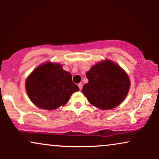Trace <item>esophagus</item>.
Returning <instances> with one entry per match:
<instances>
[{
	"mask_svg": "<svg viewBox=\"0 0 159 159\" xmlns=\"http://www.w3.org/2000/svg\"><path fill=\"white\" fill-rule=\"evenodd\" d=\"M78 87H79L80 90H82V87H83V84H82L81 82V83H79V84H78Z\"/></svg>",
	"mask_w": 159,
	"mask_h": 159,
	"instance_id": "34e87169",
	"label": "esophagus"
}]
</instances>
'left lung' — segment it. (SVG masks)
<instances>
[{
    "label": "left lung",
    "instance_id": "left-lung-1",
    "mask_svg": "<svg viewBox=\"0 0 159 159\" xmlns=\"http://www.w3.org/2000/svg\"><path fill=\"white\" fill-rule=\"evenodd\" d=\"M88 83L82 93L91 105L110 110L124 101L130 88V79L125 71L111 60H105L93 66L86 74Z\"/></svg>",
    "mask_w": 159,
    "mask_h": 159
}]
</instances>
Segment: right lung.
<instances>
[{
	"label": "right lung",
	"instance_id": "obj_1",
	"mask_svg": "<svg viewBox=\"0 0 159 159\" xmlns=\"http://www.w3.org/2000/svg\"><path fill=\"white\" fill-rule=\"evenodd\" d=\"M25 89L30 101L44 110H55L68 102L79 87L72 81V75L59 63L46 62L38 66L28 75Z\"/></svg>",
	"mask_w": 159,
	"mask_h": 159
}]
</instances>
